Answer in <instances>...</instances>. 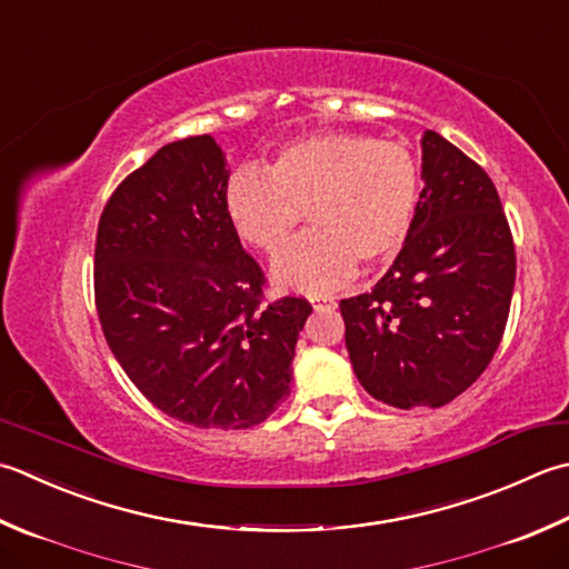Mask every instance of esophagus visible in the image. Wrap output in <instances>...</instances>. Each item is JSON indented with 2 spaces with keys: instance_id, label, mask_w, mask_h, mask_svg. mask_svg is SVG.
Instances as JSON below:
<instances>
[{
  "instance_id": "1",
  "label": "esophagus",
  "mask_w": 569,
  "mask_h": 569,
  "mask_svg": "<svg viewBox=\"0 0 569 569\" xmlns=\"http://www.w3.org/2000/svg\"><path fill=\"white\" fill-rule=\"evenodd\" d=\"M313 306H316V308H322V306H336V300H332L330 296H326V298H313Z\"/></svg>"
}]
</instances>
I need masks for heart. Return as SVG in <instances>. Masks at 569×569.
Segmentation results:
<instances>
[{"label":"heart","instance_id":"heart-1","mask_svg":"<svg viewBox=\"0 0 569 569\" xmlns=\"http://www.w3.org/2000/svg\"><path fill=\"white\" fill-rule=\"evenodd\" d=\"M421 202V172L402 144L358 132H318L283 144L269 170H237L224 211L241 241L278 253L308 211L313 231L273 261V281L326 293L355 266L392 263L407 247Z\"/></svg>","mask_w":569,"mask_h":569}]
</instances>
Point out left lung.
<instances>
[{
    "label": "left lung",
    "instance_id": "obj_1",
    "mask_svg": "<svg viewBox=\"0 0 569 569\" xmlns=\"http://www.w3.org/2000/svg\"><path fill=\"white\" fill-rule=\"evenodd\" d=\"M421 202L407 247L370 293L340 300L352 370L399 409L443 407L493 360L516 286L496 184L439 132L421 138Z\"/></svg>",
    "mask_w": 569,
    "mask_h": 569
}]
</instances>
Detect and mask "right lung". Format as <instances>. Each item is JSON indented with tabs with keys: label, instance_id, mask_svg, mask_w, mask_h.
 <instances>
[{
	"label": "right lung",
	"instance_id": "1",
	"mask_svg": "<svg viewBox=\"0 0 569 569\" xmlns=\"http://www.w3.org/2000/svg\"><path fill=\"white\" fill-rule=\"evenodd\" d=\"M229 170L211 136L164 144L98 221L96 308L110 352L167 417L249 429L291 395L306 298L266 303V276L224 211Z\"/></svg>",
	"mask_w": 569,
	"mask_h": 569
}]
</instances>
